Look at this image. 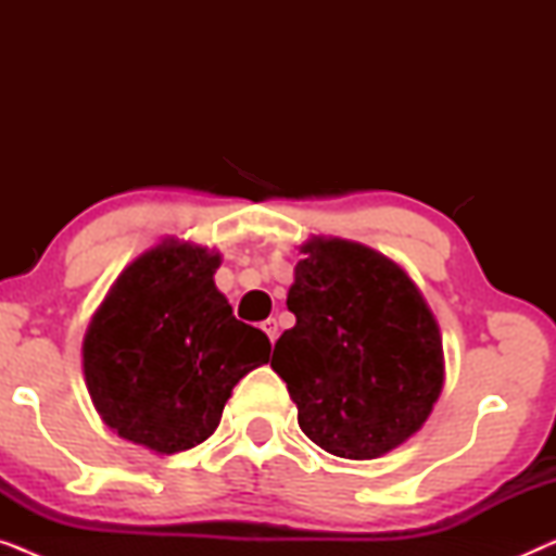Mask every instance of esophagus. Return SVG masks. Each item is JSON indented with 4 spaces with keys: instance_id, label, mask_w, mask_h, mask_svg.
I'll return each instance as SVG.
<instances>
[{
    "instance_id": "1",
    "label": "esophagus",
    "mask_w": 556,
    "mask_h": 556,
    "mask_svg": "<svg viewBox=\"0 0 556 556\" xmlns=\"http://www.w3.org/2000/svg\"><path fill=\"white\" fill-rule=\"evenodd\" d=\"M261 329L265 331V337L270 339V344H276V339H278V321H276V318H265V321L261 324Z\"/></svg>"
}]
</instances>
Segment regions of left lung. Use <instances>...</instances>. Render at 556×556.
Here are the masks:
<instances>
[{"label": "left lung", "instance_id": "obj_1", "mask_svg": "<svg viewBox=\"0 0 556 556\" xmlns=\"http://www.w3.org/2000/svg\"><path fill=\"white\" fill-rule=\"evenodd\" d=\"M293 270V329L270 367L326 453L371 460L422 428L445 382L443 337L407 270L379 250L311 235Z\"/></svg>", "mask_w": 556, "mask_h": 556}]
</instances>
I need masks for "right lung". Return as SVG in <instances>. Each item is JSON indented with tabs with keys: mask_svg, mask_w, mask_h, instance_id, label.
Instances as JSON below:
<instances>
[{
	"mask_svg": "<svg viewBox=\"0 0 556 556\" xmlns=\"http://www.w3.org/2000/svg\"><path fill=\"white\" fill-rule=\"evenodd\" d=\"M223 255L164 238L121 270L83 339V377L118 438L159 455L217 430L232 387L270 359L261 329L238 321L215 286Z\"/></svg>",
	"mask_w": 556,
	"mask_h": 556,
	"instance_id": "obj_1",
	"label": "right lung"
}]
</instances>
